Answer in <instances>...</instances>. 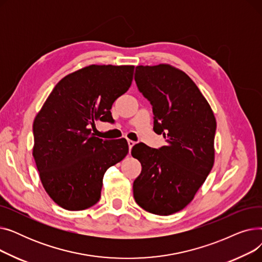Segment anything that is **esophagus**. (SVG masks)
I'll use <instances>...</instances> for the list:
<instances>
[{
  "label": "esophagus",
  "mask_w": 262,
  "mask_h": 262,
  "mask_svg": "<svg viewBox=\"0 0 262 262\" xmlns=\"http://www.w3.org/2000/svg\"><path fill=\"white\" fill-rule=\"evenodd\" d=\"M127 143H128V146H129V149H132V147L135 145V141H133V140H127Z\"/></svg>",
  "instance_id": "1"
}]
</instances>
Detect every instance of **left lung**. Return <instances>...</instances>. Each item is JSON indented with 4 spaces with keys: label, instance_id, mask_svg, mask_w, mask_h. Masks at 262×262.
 <instances>
[{
    "label": "left lung",
    "instance_id": "obj_1",
    "mask_svg": "<svg viewBox=\"0 0 262 262\" xmlns=\"http://www.w3.org/2000/svg\"><path fill=\"white\" fill-rule=\"evenodd\" d=\"M135 80L153 105L154 130L167 138V145L133 146L142 167L134 198L144 210L169 215L194 199L213 167L215 117L195 82L169 63L138 66Z\"/></svg>",
    "mask_w": 262,
    "mask_h": 262
}]
</instances>
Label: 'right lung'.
Segmentation results:
<instances>
[{
    "label": "right lung",
    "instance_id": "add662e5",
    "mask_svg": "<svg viewBox=\"0 0 262 262\" xmlns=\"http://www.w3.org/2000/svg\"><path fill=\"white\" fill-rule=\"evenodd\" d=\"M134 66L90 64L66 75L36 115L33 156L49 196L67 210H84L101 198L108 168L128 153L127 141L103 140L95 121H113L110 109L133 81Z\"/></svg>",
    "mask_w": 262,
    "mask_h": 262
}]
</instances>
